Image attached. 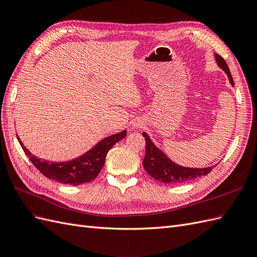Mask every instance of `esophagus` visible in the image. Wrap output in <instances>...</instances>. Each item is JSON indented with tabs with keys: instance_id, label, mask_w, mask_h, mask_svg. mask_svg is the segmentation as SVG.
I'll use <instances>...</instances> for the list:
<instances>
[{
	"instance_id": "1",
	"label": "esophagus",
	"mask_w": 257,
	"mask_h": 257,
	"mask_svg": "<svg viewBox=\"0 0 257 257\" xmlns=\"http://www.w3.org/2000/svg\"><path fill=\"white\" fill-rule=\"evenodd\" d=\"M138 127H139L138 123H135V124H134V128H138Z\"/></svg>"
}]
</instances>
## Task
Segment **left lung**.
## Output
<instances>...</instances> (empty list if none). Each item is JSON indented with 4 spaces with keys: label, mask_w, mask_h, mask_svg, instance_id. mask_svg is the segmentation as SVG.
<instances>
[{
    "label": "left lung",
    "mask_w": 257,
    "mask_h": 257,
    "mask_svg": "<svg viewBox=\"0 0 257 257\" xmlns=\"http://www.w3.org/2000/svg\"><path fill=\"white\" fill-rule=\"evenodd\" d=\"M215 59L218 67L225 71L227 76H228L230 80V84L233 85L231 73L229 71L228 65H227L226 61L224 60V58L215 54ZM142 135L145 139L146 144L143 167L145 171L148 172L153 179L166 183V184H181V183H185L187 181L207 175L214 168L208 167L202 168V169H197V168H186L179 166L173 163L171 159L168 158L163 152L154 145L149 135H146L145 133H143Z\"/></svg>",
    "instance_id": "left-lung-1"
}]
</instances>
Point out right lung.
Here are the masks:
<instances>
[{
  "label": "right lung",
  "mask_w": 257,
  "mask_h": 257,
  "mask_svg": "<svg viewBox=\"0 0 257 257\" xmlns=\"http://www.w3.org/2000/svg\"><path fill=\"white\" fill-rule=\"evenodd\" d=\"M126 135L127 131L122 130L119 134L109 136L100 141L97 145H94L84 155L70 161H65V163H50L47 160L36 158L32 155L31 152L26 149L18 136L17 139L31 163L46 178L63 183V184L79 185L97 178L105 164V157L108 151L113 148L114 144L122 140Z\"/></svg>",
  "instance_id": "right-lung-1"
}]
</instances>
